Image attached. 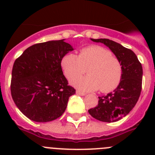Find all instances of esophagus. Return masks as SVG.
Returning <instances> with one entry per match:
<instances>
[{
	"label": "esophagus",
	"mask_w": 155,
	"mask_h": 155,
	"mask_svg": "<svg viewBox=\"0 0 155 155\" xmlns=\"http://www.w3.org/2000/svg\"><path fill=\"white\" fill-rule=\"evenodd\" d=\"M76 93H77V94H79V95H82V96H83V95H85V93H84V92H82V91H79V90H77Z\"/></svg>",
	"instance_id": "esophagus-1"
}]
</instances>
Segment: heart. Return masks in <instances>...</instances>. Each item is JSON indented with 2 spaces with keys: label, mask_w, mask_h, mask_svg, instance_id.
I'll return each instance as SVG.
<instances>
[{
  "label": "heart",
  "mask_w": 155,
  "mask_h": 155,
  "mask_svg": "<svg viewBox=\"0 0 155 155\" xmlns=\"http://www.w3.org/2000/svg\"><path fill=\"white\" fill-rule=\"evenodd\" d=\"M61 67L68 78L82 74L87 69L88 75L71 79V84L84 91L99 89L107 93L113 91L120 84L123 74L120 60L100 46L83 48L78 56L66 54L61 61Z\"/></svg>",
  "instance_id": "b5f03b06"
}]
</instances>
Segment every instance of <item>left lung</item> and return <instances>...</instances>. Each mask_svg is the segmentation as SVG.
<instances>
[{
	"label": "left lung",
	"instance_id": "left-lung-1",
	"mask_svg": "<svg viewBox=\"0 0 155 155\" xmlns=\"http://www.w3.org/2000/svg\"><path fill=\"white\" fill-rule=\"evenodd\" d=\"M102 42L109 48L121 62L123 74L120 84L113 92L98 97L96 107L88 113L94 119L102 122L113 123L121 120L135 106L142 88L143 69L137 57L131 50L108 39H91Z\"/></svg>",
	"mask_w": 155,
	"mask_h": 155
}]
</instances>
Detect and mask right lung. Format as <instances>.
<instances>
[{
  "mask_svg": "<svg viewBox=\"0 0 155 155\" xmlns=\"http://www.w3.org/2000/svg\"><path fill=\"white\" fill-rule=\"evenodd\" d=\"M74 48L64 39L48 41L27 48L14 63L11 93L16 106L35 122L59 118L75 89L68 85L61 61Z\"/></svg>",
  "mask_w": 155,
  "mask_h": 155,
  "instance_id": "right-lung-1",
  "label": "right lung"
}]
</instances>
